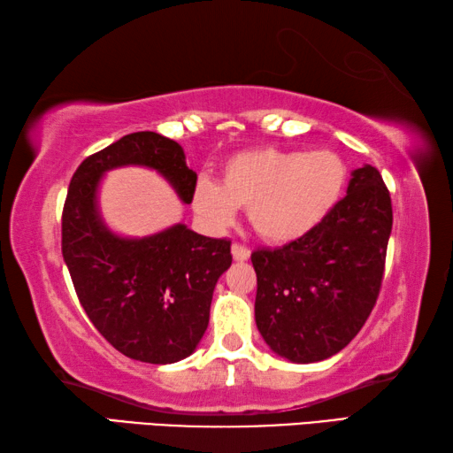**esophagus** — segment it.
<instances>
[{
  "label": "esophagus",
  "instance_id": "1",
  "mask_svg": "<svg viewBox=\"0 0 453 453\" xmlns=\"http://www.w3.org/2000/svg\"><path fill=\"white\" fill-rule=\"evenodd\" d=\"M231 252H233V258L239 260V263H244V260L250 258V250L247 247H242V244H233L231 247Z\"/></svg>",
  "mask_w": 453,
  "mask_h": 453
}]
</instances>
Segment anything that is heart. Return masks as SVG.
<instances>
[{
	"label": "heart",
	"mask_w": 453,
	"mask_h": 453,
	"mask_svg": "<svg viewBox=\"0 0 453 453\" xmlns=\"http://www.w3.org/2000/svg\"><path fill=\"white\" fill-rule=\"evenodd\" d=\"M346 182V165L332 150H242L222 165L220 182H196L193 206L211 226H226L236 209H247L260 239L290 244L316 226L338 203Z\"/></svg>",
	"instance_id": "1"
}]
</instances>
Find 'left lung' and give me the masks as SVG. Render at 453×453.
I'll return each mask as SVG.
<instances>
[{
  "mask_svg": "<svg viewBox=\"0 0 453 453\" xmlns=\"http://www.w3.org/2000/svg\"><path fill=\"white\" fill-rule=\"evenodd\" d=\"M390 233V193L376 166L364 165L311 234L252 252L255 320L274 354L311 364L352 342L380 295Z\"/></svg>",
  "mask_w": 453,
  "mask_h": 453,
  "instance_id": "1",
  "label": "left lung"
}]
</instances>
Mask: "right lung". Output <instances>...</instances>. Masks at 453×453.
<instances>
[{
  "label": "right lung",
  "mask_w": 453,
  "mask_h": 453,
  "mask_svg": "<svg viewBox=\"0 0 453 453\" xmlns=\"http://www.w3.org/2000/svg\"><path fill=\"white\" fill-rule=\"evenodd\" d=\"M127 165L149 166L190 203L196 173L177 141L153 131L125 134L87 157L69 182L61 217V252L93 326L133 360L173 364L201 342L212 290L233 263L231 241L209 239L173 225L125 239L111 233L97 206L103 174Z\"/></svg>",
  "instance_id": "1"
}]
</instances>
